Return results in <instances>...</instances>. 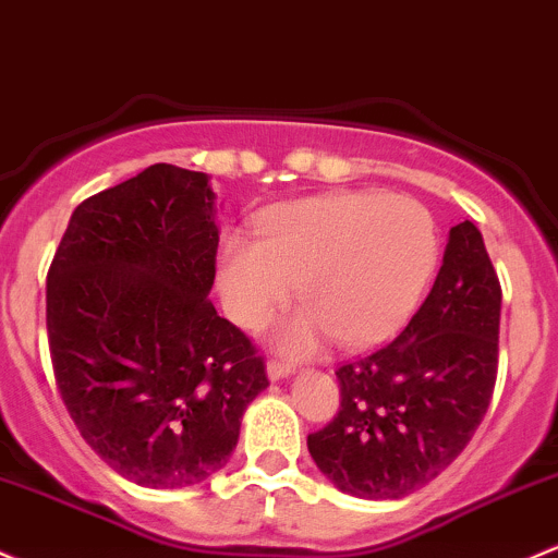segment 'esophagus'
Returning <instances> with one entry per match:
<instances>
[{"label":"esophagus","instance_id":"obj_1","mask_svg":"<svg viewBox=\"0 0 558 558\" xmlns=\"http://www.w3.org/2000/svg\"><path fill=\"white\" fill-rule=\"evenodd\" d=\"M294 372V366H291V363H286V361H278V357H272V361L267 363V374H269V379H283V377H289V374Z\"/></svg>","mask_w":558,"mask_h":558}]
</instances>
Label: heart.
Returning a JSON list of instances; mask_svg holds the SVG:
<instances>
[{"instance_id": "1", "label": "heart", "mask_w": 558, "mask_h": 558, "mask_svg": "<svg viewBox=\"0 0 558 558\" xmlns=\"http://www.w3.org/2000/svg\"><path fill=\"white\" fill-rule=\"evenodd\" d=\"M259 240H221L219 286L227 313L259 328L296 283L304 310L286 318L275 342L315 353L331 333L342 348H368L398 331L438 259L433 216L417 201L387 192H333L267 210Z\"/></svg>"}]
</instances>
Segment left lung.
I'll return each instance as SVG.
<instances>
[{
	"mask_svg": "<svg viewBox=\"0 0 558 558\" xmlns=\"http://www.w3.org/2000/svg\"><path fill=\"white\" fill-rule=\"evenodd\" d=\"M500 302L476 225L451 227L436 283L407 328L333 372L337 414L307 436L320 473L353 497L401 500L447 471L495 392Z\"/></svg>",
	"mask_w": 558,
	"mask_h": 558,
	"instance_id": "8db88e82",
	"label": "left lung"
}]
</instances>
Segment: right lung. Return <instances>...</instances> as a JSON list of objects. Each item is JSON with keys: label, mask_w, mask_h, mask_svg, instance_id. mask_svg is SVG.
<instances>
[{"label": "right lung", "mask_w": 558, "mask_h": 558, "mask_svg": "<svg viewBox=\"0 0 558 558\" xmlns=\"http://www.w3.org/2000/svg\"><path fill=\"white\" fill-rule=\"evenodd\" d=\"M208 175L157 162L82 201L47 269V344L69 417L149 489L227 465L269 385L256 344L216 313Z\"/></svg>", "instance_id": "1"}]
</instances>
